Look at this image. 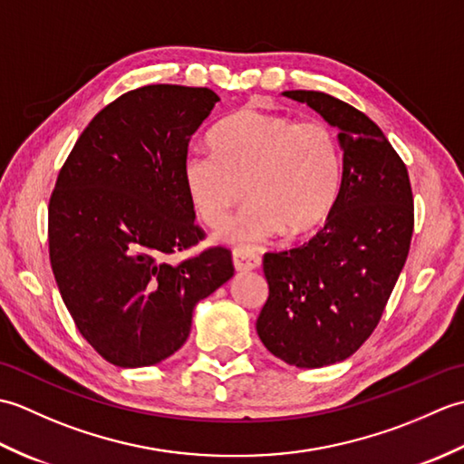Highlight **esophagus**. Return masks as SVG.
I'll list each match as a JSON object with an SVG mask.
<instances>
[{
    "label": "esophagus",
    "instance_id": "obj_1",
    "mask_svg": "<svg viewBox=\"0 0 464 464\" xmlns=\"http://www.w3.org/2000/svg\"><path fill=\"white\" fill-rule=\"evenodd\" d=\"M233 265L237 271H251V269L259 267L261 257L251 249L237 247V249H233Z\"/></svg>",
    "mask_w": 464,
    "mask_h": 464
}]
</instances>
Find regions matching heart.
I'll return each instance as SVG.
<instances>
[{
  "mask_svg": "<svg viewBox=\"0 0 464 464\" xmlns=\"http://www.w3.org/2000/svg\"><path fill=\"white\" fill-rule=\"evenodd\" d=\"M213 153H189L183 179L197 215L221 227L247 187L251 201L221 229L233 245H255L285 231L301 237L333 211L341 189V143L319 120L245 107L217 127Z\"/></svg>",
  "mask_w": 464,
  "mask_h": 464,
  "instance_id": "1",
  "label": "heart"
}]
</instances>
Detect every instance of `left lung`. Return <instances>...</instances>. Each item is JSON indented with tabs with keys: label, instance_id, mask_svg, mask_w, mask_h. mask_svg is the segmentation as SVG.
Wrapping results in <instances>:
<instances>
[{
	"label": "left lung",
	"instance_id": "obj_1",
	"mask_svg": "<svg viewBox=\"0 0 464 464\" xmlns=\"http://www.w3.org/2000/svg\"><path fill=\"white\" fill-rule=\"evenodd\" d=\"M339 127L343 179L323 229L289 251L265 253L269 297L257 333L301 369L344 361L382 317L405 267L415 205L407 165L379 125L323 92H283Z\"/></svg>",
	"mask_w": 464,
	"mask_h": 464
}]
</instances>
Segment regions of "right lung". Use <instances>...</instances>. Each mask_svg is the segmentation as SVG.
<instances>
[{
  "instance_id": "1",
  "label": "right lung",
  "mask_w": 464,
  "mask_h": 464,
  "mask_svg": "<svg viewBox=\"0 0 464 464\" xmlns=\"http://www.w3.org/2000/svg\"><path fill=\"white\" fill-rule=\"evenodd\" d=\"M219 95L143 85L105 105L49 197V261L83 339L117 367H147L189 337L197 301L233 277L231 251L167 257L205 239L183 179L193 133Z\"/></svg>"
}]
</instances>
